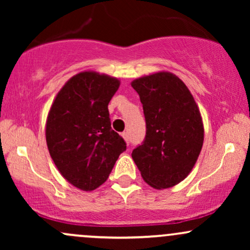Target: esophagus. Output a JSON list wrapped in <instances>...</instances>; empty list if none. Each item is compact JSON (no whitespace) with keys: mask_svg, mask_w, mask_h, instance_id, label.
Segmentation results:
<instances>
[{"mask_svg":"<svg viewBox=\"0 0 250 250\" xmlns=\"http://www.w3.org/2000/svg\"><path fill=\"white\" fill-rule=\"evenodd\" d=\"M122 136H123V139L125 140V142H127L128 145H129V135H128L127 131H123V133H122Z\"/></svg>","mask_w":250,"mask_h":250,"instance_id":"obj_1","label":"esophagus"}]
</instances>
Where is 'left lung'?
<instances>
[{"label": "left lung", "mask_w": 250, "mask_h": 250, "mask_svg": "<svg viewBox=\"0 0 250 250\" xmlns=\"http://www.w3.org/2000/svg\"><path fill=\"white\" fill-rule=\"evenodd\" d=\"M131 87L146 119V137L131 157L149 186L173 187L190 173L202 149L199 108L187 85L170 73L140 77Z\"/></svg>", "instance_id": "left-lung-1"}]
</instances>
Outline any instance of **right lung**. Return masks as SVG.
<instances>
[{"instance_id":"obj_1","label":"right lung","mask_w":250,"mask_h":250,"mask_svg":"<svg viewBox=\"0 0 250 250\" xmlns=\"http://www.w3.org/2000/svg\"><path fill=\"white\" fill-rule=\"evenodd\" d=\"M119 87L117 79L83 71L63 85L48 114L45 139L51 159L62 176L82 190L104 183L127 149L111 129L108 110Z\"/></svg>"}]
</instances>
